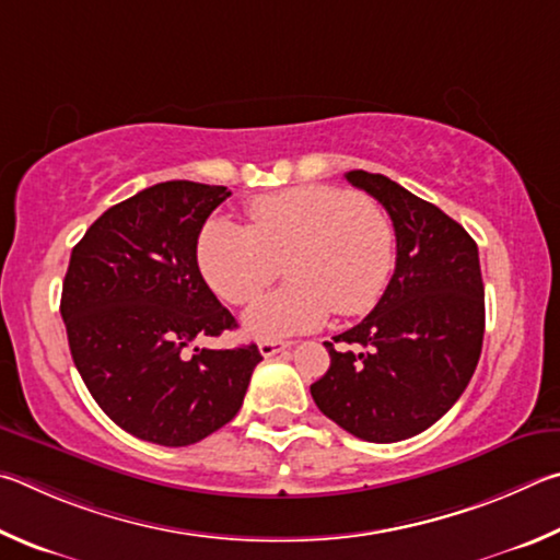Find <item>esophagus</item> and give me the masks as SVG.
Here are the masks:
<instances>
[{"label": "esophagus", "instance_id": "34e87169", "mask_svg": "<svg viewBox=\"0 0 560 560\" xmlns=\"http://www.w3.org/2000/svg\"><path fill=\"white\" fill-rule=\"evenodd\" d=\"M288 347H290V341H278V339H262L260 345H258L260 354H262L265 359L280 354V351H285Z\"/></svg>", "mask_w": 560, "mask_h": 560}]
</instances>
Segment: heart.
<instances>
[{
  "instance_id": "b5f03b06",
  "label": "heart",
  "mask_w": 560,
  "mask_h": 560,
  "mask_svg": "<svg viewBox=\"0 0 560 560\" xmlns=\"http://www.w3.org/2000/svg\"><path fill=\"white\" fill-rule=\"evenodd\" d=\"M250 229L213 219L201 231L199 268L215 295L245 305L285 262L292 285L245 312L255 339H282L376 305L394 268V225L376 203L337 186H298L248 203Z\"/></svg>"
}]
</instances>
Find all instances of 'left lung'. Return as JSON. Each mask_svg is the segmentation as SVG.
I'll return each instance as SVG.
<instances>
[{
  "label": "left lung",
  "instance_id": "1",
  "mask_svg": "<svg viewBox=\"0 0 560 560\" xmlns=\"http://www.w3.org/2000/svg\"><path fill=\"white\" fill-rule=\"evenodd\" d=\"M384 206L396 231V270L378 305L325 341L331 364L310 386L317 408L366 443L423 433L463 396L485 337L477 243L435 203L384 174L347 172Z\"/></svg>",
  "mask_w": 560,
  "mask_h": 560
}]
</instances>
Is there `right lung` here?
<instances>
[{"label": "right lung", "mask_w": 560, "mask_h": 560, "mask_svg": "<svg viewBox=\"0 0 560 560\" xmlns=\"http://www.w3.org/2000/svg\"><path fill=\"white\" fill-rule=\"evenodd\" d=\"M225 186L162 182L107 209L71 253L61 317L83 384L127 433L194 445L243 406L255 345L199 349L235 319L201 278L196 243Z\"/></svg>", "instance_id": "right-lung-1"}]
</instances>
